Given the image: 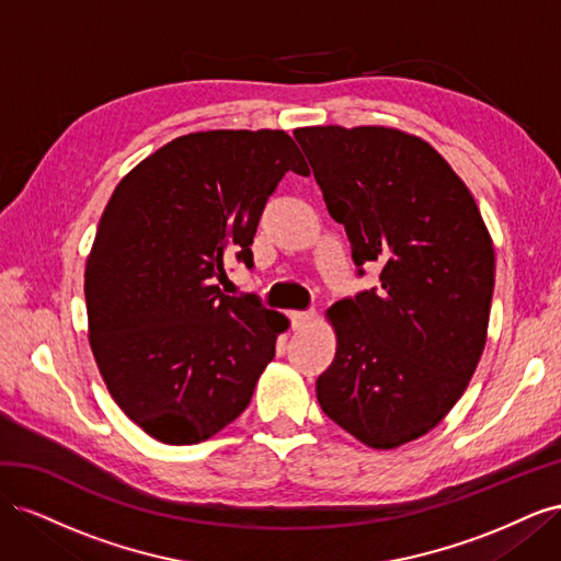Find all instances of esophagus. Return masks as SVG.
Returning <instances> with one entry per match:
<instances>
[{
	"mask_svg": "<svg viewBox=\"0 0 561 561\" xmlns=\"http://www.w3.org/2000/svg\"><path fill=\"white\" fill-rule=\"evenodd\" d=\"M311 320H313V311H293V313H290V322H293L295 330L309 328Z\"/></svg>",
	"mask_w": 561,
	"mask_h": 561,
	"instance_id": "1",
	"label": "esophagus"
}]
</instances>
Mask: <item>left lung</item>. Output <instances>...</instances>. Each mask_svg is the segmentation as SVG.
<instances>
[{
  "label": "left lung",
  "mask_w": 561,
  "mask_h": 561,
  "mask_svg": "<svg viewBox=\"0 0 561 561\" xmlns=\"http://www.w3.org/2000/svg\"><path fill=\"white\" fill-rule=\"evenodd\" d=\"M358 276L381 287L336 301L332 365L316 381L336 426L396 449L443 421L486 342L494 245L463 180L416 135L386 126L297 128Z\"/></svg>",
  "instance_id": "1"
}]
</instances>
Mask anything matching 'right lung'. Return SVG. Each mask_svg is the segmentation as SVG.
Here are the masks:
<instances>
[{
    "label": "right lung",
    "instance_id": "add662e5",
    "mask_svg": "<svg viewBox=\"0 0 561 561\" xmlns=\"http://www.w3.org/2000/svg\"><path fill=\"white\" fill-rule=\"evenodd\" d=\"M287 171L285 130H206L163 145L116 184L83 274L89 339L122 412L159 443L196 445L250 404L287 318L215 280L252 239Z\"/></svg>",
    "mask_w": 561,
    "mask_h": 561
}]
</instances>
